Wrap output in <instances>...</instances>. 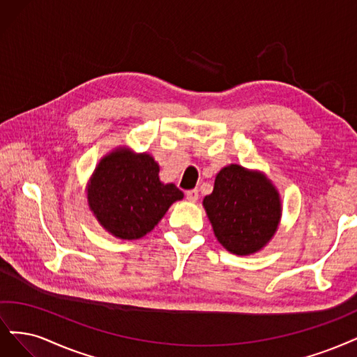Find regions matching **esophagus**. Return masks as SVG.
<instances>
[{
	"instance_id": "esophagus-1",
	"label": "esophagus",
	"mask_w": 357,
	"mask_h": 357,
	"mask_svg": "<svg viewBox=\"0 0 357 357\" xmlns=\"http://www.w3.org/2000/svg\"><path fill=\"white\" fill-rule=\"evenodd\" d=\"M185 195H187V200H188V202L195 203V202L199 200V191H197V190H190V191L185 192Z\"/></svg>"
}]
</instances>
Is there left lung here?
Segmentation results:
<instances>
[{
  "label": "left lung",
  "mask_w": 357,
  "mask_h": 357,
  "mask_svg": "<svg viewBox=\"0 0 357 357\" xmlns=\"http://www.w3.org/2000/svg\"><path fill=\"white\" fill-rule=\"evenodd\" d=\"M203 208L216 240L234 255H254L274 237L282 220V199L261 170L228 165L216 174Z\"/></svg>",
  "instance_id": "left-lung-1"
}]
</instances>
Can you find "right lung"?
I'll return each instance as SVG.
<instances>
[{"label":"right lung","mask_w":357,"mask_h":357,"mask_svg":"<svg viewBox=\"0 0 357 357\" xmlns=\"http://www.w3.org/2000/svg\"><path fill=\"white\" fill-rule=\"evenodd\" d=\"M160 166L148 153L120 145L103 155L91 174L86 199L98 224L121 240L141 238L183 199L175 183H163Z\"/></svg>","instance_id":"right-lung-1"}]
</instances>
